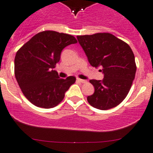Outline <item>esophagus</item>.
Masks as SVG:
<instances>
[{
  "label": "esophagus",
  "mask_w": 153,
  "mask_h": 153,
  "mask_svg": "<svg viewBox=\"0 0 153 153\" xmlns=\"http://www.w3.org/2000/svg\"><path fill=\"white\" fill-rule=\"evenodd\" d=\"M77 81L80 82V83H86V80H83V79H81V78H77Z\"/></svg>",
  "instance_id": "34e87169"
}]
</instances>
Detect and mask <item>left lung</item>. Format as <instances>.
Returning <instances> with one entry per match:
<instances>
[{"label":"left lung","mask_w":153,"mask_h":153,"mask_svg":"<svg viewBox=\"0 0 153 153\" xmlns=\"http://www.w3.org/2000/svg\"><path fill=\"white\" fill-rule=\"evenodd\" d=\"M92 67H101L102 80H90L94 92L88 96L89 103L108 110L121 103L128 95L135 78L136 65L131 47L113 34L97 33L77 36Z\"/></svg>","instance_id":"left-lung-1"}]
</instances>
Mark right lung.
<instances>
[{"mask_svg": "<svg viewBox=\"0 0 153 153\" xmlns=\"http://www.w3.org/2000/svg\"><path fill=\"white\" fill-rule=\"evenodd\" d=\"M75 43L77 40L72 35L45 30L33 36L17 51L14 75L23 94L32 104L51 108L62 102L76 78H60L53 68L60 60L62 50Z\"/></svg>", "mask_w": 153, "mask_h": 153, "instance_id": "add662e5", "label": "right lung"}]
</instances>
